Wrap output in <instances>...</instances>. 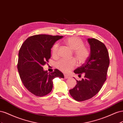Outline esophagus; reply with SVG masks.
Returning <instances> with one entry per match:
<instances>
[{
	"label": "esophagus",
	"mask_w": 123,
	"mask_h": 123,
	"mask_svg": "<svg viewBox=\"0 0 123 123\" xmlns=\"http://www.w3.org/2000/svg\"><path fill=\"white\" fill-rule=\"evenodd\" d=\"M64 77H65V79H69V78L70 77L69 76H68V75H64Z\"/></svg>",
	"instance_id": "obj_1"
}]
</instances>
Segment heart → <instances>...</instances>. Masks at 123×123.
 I'll return each mask as SVG.
<instances>
[{"label": "heart", "mask_w": 123, "mask_h": 123, "mask_svg": "<svg viewBox=\"0 0 123 123\" xmlns=\"http://www.w3.org/2000/svg\"><path fill=\"white\" fill-rule=\"evenodd\" d=\"M65 43L71 49L74 51V55L80 64H83L87 61L90 53L87 48L84 47V43L80 38L77 37H70L65 40ZM59 50L58 43H56L52 49L53 56H57ZM77 62L75 59H62L58 62L56 66L58 69L64 73H68L75 67Z\"/></svg>", "instance_id": "obj_1"}]
</instances>
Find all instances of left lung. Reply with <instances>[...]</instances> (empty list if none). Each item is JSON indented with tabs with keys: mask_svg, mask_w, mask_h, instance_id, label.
<instances>
[{
	"mask_svg": "<svg viewBox=\"0 0 123 123\" xmlns=\"http://www.w3.org/2000/svg\"><path fill=\"white\" fill-rule=\"evenodd\" d=\"M90 47L89 58L81 67L74 71L75 74H85L84 79L76 80L77 84L69 93L77 101L92 98L99 91L106 80L109 66V53L103 43L95 38H88Z\"/></svg>",
	"mask_w": 123,
	"mask_h": 123,
	"instance_id": "left-lung-1",
	"label": "left lung"
}]
</instances>
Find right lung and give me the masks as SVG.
Here are the masks:
<instances>
[{
	"label": "right lung",
	"mask_w": 123,
	"mask_h": 123,
	"mask_svg": "<svg viewBox=\"0 0 123 123\" xmlns=\"http://www.w3.org/2000/svg\"><path fill=\"white\" fill-rule=\"evenodd\" d=\"M62 36L40 34L29 37L20 48L18 54V71L24 86L37 96L48 94L53 88V80L64 78L63 73L56 69L53 72L44 71L45 65L51 57V49Z\"/></svg>",
	"instance_id": "1"
}]
</instances>
